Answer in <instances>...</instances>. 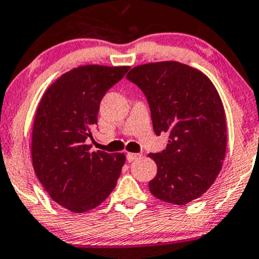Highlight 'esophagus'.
<instances>
[{"instance_id": "esophagus-1", "label": "esophagus", "mask_w": 259, "mask_h": 259, "mask_svg": "<svg viewBox=\"0 0 259 259\" xmlns=\"http://www.w3.org/2000/svg\"><path fill=\"white\" fill-rule=\"evenodd\" d=\"M126 158H127V161L131 162V161L136 160V159L141 158V154H138V153H127Z\"/></svg>"}]
</instances>
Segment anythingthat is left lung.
Listing matches in <instances>:
<instances>
[{"mask_svg": "<svg viewBox=\"0 0 259 259\" xmlns=\"http://www.w3.org/2000/svg\"><path fill=\"white\" fill-rule=\"evenodd\" d=\"M127 79L144 93L155 135L166 133L161 153L149 154L158 172L153 196L185 205L209 190L226 152V120L215 87L198 69L176 61L135 67Z\"/></svg>", "mask_w": 259, "mask_h": 259, "instance_id": "1", "label": "left lung"}]
</instances>
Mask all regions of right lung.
I'll list each match as a JSON object with an SVG mask.
<instances>
[{
	"label": "right lung",
	"mask_w": 259,
	"mask_h": 259,
	"mask_svg": "<svg viewBox=\"0 0 259 259\" xmlns=\"http://www.w3.org/2000/svg\"><path fill=\"white\" fill-rule=\"evenodd\" d=\"M128 66H79L49 87L37 106L31 159L37 179L60 205L84 213L115 188L124 154L91 152L87 139L98 123L100 101Z\"/></svg>",
	"instance_id": "obj_1"
}]
</instances>
